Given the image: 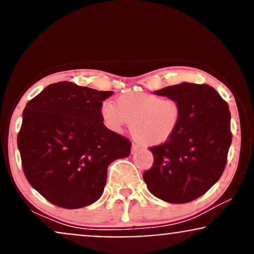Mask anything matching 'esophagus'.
<instances>
[{
	"label": "esophagus",
	"instance_id": "esophagus-1",
	"mask_svg": "<svg viewBox=\"0 0 254 254\" xmlns=\"http://www.w3.org/2000/svg\"><path fill=\"white\" fill-rule=\"evenodd\" d=\"M139 146L136 145V144H133L132 145V152H136V151H139Z\"/></svg>",
	"mask_w": 254,
	"mask_h": 254
}]
</instances>
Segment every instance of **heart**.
Returning a JSON list of instances; mask_svg holds the SVG:
<instances>
[{
  "mask_svg": "<svg viewBox=\"0 0 254 254\" xmlns=\"http://www.w3.org/2000/svg\"><path fill=\"white\" fill-rule=\"evenodd\" d=\"M104 124L114 132L129 125L130 132L145 146H158L169 141L177 132L182 120L181 104L174 97L132 92L116 100V106L104 101L101 106Z\"/></svg>",
  "mask_w": 254,
  "mask_h": 254,
  "instance_id": "b5f03b06",
  "label": "heart"
}]
</instances>
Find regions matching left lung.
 <instances>
[{
    "instance_id": "obj_1",
    "label": "left lung",
    "mask_w": 254,
    "mask_h": 254,
    "mask_svg": "<svg viewBox=\"0 0 254 254\" xmlns=\"http://www.w3.org/2000/svg\"><path fill=\"white\" fill-rule=\"evenodd\" d=\"M154 94L176 98L182 120L169 141L150 147L153 165L142 177L156 197L187 203L207 192L221 177L232 144L231 112L208 84L181 83Z\"/></svg>"
}]
</instances>
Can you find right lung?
Wrapping results in <instances>:
<instances>
[{
	"instance_id": "1",
	"label": "right lung",
	"mask_w": 254,
	"mask_h": 254,
	"mask_svg": "<svg viewBox=\"0 0 254 254\" xmlns=\"http://www.w3.org/2000/svg\"><path fill=\"white\" fill-rule=\"evenodd\" d=\"M112 95L58 82L26 104L17 134L23 174L51 203L77 209L96 202L109 164L129 156L132 142L108 129L101 115Z\"/></svg>"
}]
</instances>
